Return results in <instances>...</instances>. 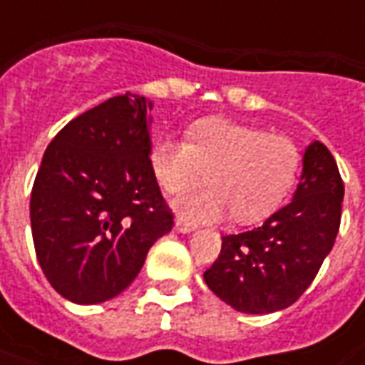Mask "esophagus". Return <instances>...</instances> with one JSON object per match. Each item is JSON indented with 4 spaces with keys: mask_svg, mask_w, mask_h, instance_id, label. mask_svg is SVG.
Here are the masks:
<instances>
[{
    "mask_svg": "<svg viewBox=\"0 0 365 365\" xmlns=\"http://www.w3.org/2000/svg\"><path fill=\"white\" fill-rule=\"evenodd\" d=\"M175 230H180V232H191V230H195V225L178 219V221H175Z\"/></svg>",
    "mask_w": 365,
    "mask_h": 365,
    "instance_id": "obj_1",
    "label": "esophagus"
}]
</instances>
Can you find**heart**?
I'll return each instance as SVG.
<instances>
[{"label": "heart", "mask_w": 365, "mask_h": 365, "mask_svg": "<svg viewBox=\"0 0 365 365\" xmlns=\"http://www.w3.org/2000/svg\"><path fill=\"white\" fill-rule=\"evenodd\" d=\"M148 160L168 193L195 187L210 172L211 187L174 201L175 211L193 222L217 221L229 211L240 222L266 219L287 197L301 164L291 138L230 119L197 120L187 140L160 136Z\"/></svg>", "instance_id": "b5f03b06"}]
</instances>
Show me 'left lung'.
Segmentation results:
<instances>
[{"label":"left lung","instance_id":"8db88e82","mask_svg":"<svg viewBox=\"0 0 365 365\" xmlns=\"http://www.w3.org/2000/svg\"><path fill=\"white\" fill-rule=\"evenodd\" d=\"M344 183L336 160L319 140L305 148L293 199L264 225L222 237L219 258L203 277L240 313L266 314L293 305L334 246Z\"/></svg>","mask_w":365,"mask_h":365}]
</instances>
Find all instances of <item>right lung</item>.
I'll return each instance as SVG.
<instances>
[{"mask_svg":"<svg viewBox=\"0 0 365 365\" xmlns=\"http://www.w3.org/2000/svg\"><path fill=\"white\" fill-rule=\"evenodd\" d=\"M146 97L107 99L52 138L31 191L36 260L60 295L103 303L133 283L174 227L152 174Z\"/></svg>","mask_w":365,"mask_h":365,"instance_id":"add662e5","label":"right lung"}]
</instances>
